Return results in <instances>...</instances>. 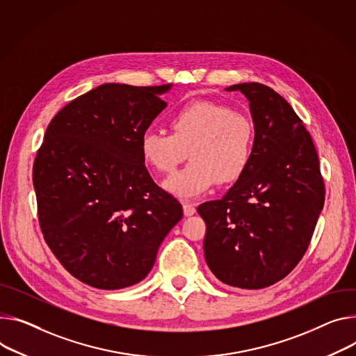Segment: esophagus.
Returning <instances> with one entry per match:
<instances>
[{
	"label": "esophagus",
	"mask_w": 356,
	"mask_h": 356,
	"mask_svg": "<svg viewBox=\"0 0 356 356\" xmlns=\"http://www.w3.org/2000/svg\"><path fill=\"white\" fill-rule=\"evenodd\" d=\"M183 210L184 216H193L196 213V204H193L190 202H183Z\"/></svg>",
	"instance_id": "34e87169"
}]
</instances>
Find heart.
<instances>
[{
  "mask_svg": "<svg viewBox=\"0 0 356 356\" xmlns=\"http://www.w3.org/2000/svg\"><path fill=\"white\" fill-rule=\"evenodd\" d=\"M172 135L147 131L140 139L146 165L160 173H172L188 156L190 163L165 181L180 197H195L217 180H237L248 168L255 145V126L250 116L229 106L196 101L170 119Z\"/></svg>",
  "mask_w": 356,
  "mask_h": 356,
  "instance_id": "1",
  "label": "heart"
}]
</instances>
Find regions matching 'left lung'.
I'll return each instance as SVG.
<instances>
[{"instance_id": "1", "label": "left lung", "mask_w": 356, "mask_h": 356, "mask_svg": "<svg viewBox=\"0 0 356 356\" xmlns=\"http://www.w3.org/2000/svg\"><path fill=\"white\" fill-rule=\"evenodd\" d=\"M255 126L252 159L220 200L197 207L206 221L204 257L224 284L260 289L286 277L304 257L325 200L311 135L274 89L238 83Z\"/></svg>"}]
</instances>
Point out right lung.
<instances>
[{"instance_id": "right-lung-1", "label": "right lung", "mask_w": 356, "mask_h": 356, "mask_svg": "<svg viewBox=\"0 0 356 356\" xmlns=\"http://www.w3.org/2000/svg\"><path fill=\"white\" fill-rule=\"evenodd\" d=\"M170 86L95 88L54 116L38 149L32 181L41 232L65 270L93 288L142 281L183 217L140 154Z\"/></svg>"}]
</instances>
